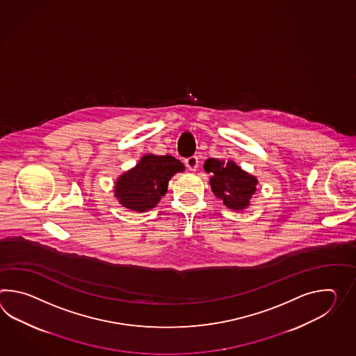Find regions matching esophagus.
Wrapping results in <instances>:
<instances>
[{"instance_id": "34e87169", "label": "esophagus", "mask_w": 356, "mask_h": 356, "mask_svg": "<svg viewBox=\"0 0 356 356\" xmlns=\"http://www.w3.org/2000/svg\"><path fill=\"white\" fill-rule=\"evenodd\" d=\"M197 163H199V161H197V156H193V157L185 159V165L189 168L190 171H195L197 168Z\"/></svg>"}]
</instances>
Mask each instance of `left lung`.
<instances>
[{"label":"left lung","mask_w":356,"mask_h":356,"mask_svg":"<svg viewBox=\"0 0 356 356\" xmlns=\"http://www.w3.org/2000/svg\"><path fill=\"white\" fill-rule=\"evenodd\" d=\"M204 170L211 174L209 184L214 195L232 211H243L250 206L252 197L257 191L258 179L237 166L235 161L208 159Z\"/></svg>","instance_id":"obj_1"}]
</instances>
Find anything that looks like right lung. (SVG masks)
I'll return each instance as SVG.
<instances>
[{
	"instance_id": "obj_1",
	"label": "right lung",
	"mask_w": 356,
	"mask_h": 356,
	"mask_svg": "<svg viewBox=\"0 0 356 356\" xmlns=\"http://www.w3.org/2000/svg\"><path fill=\"white\" fill-rule=\"evenodd\" d=\"M185 166L172 156L144 154L133 168L120 175L113 185L119 204L143 213L157 206L167 193L168 181Z\"/></svg>"
}]
</instances>
